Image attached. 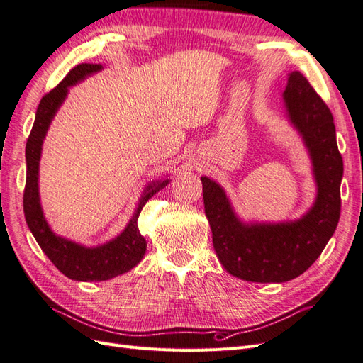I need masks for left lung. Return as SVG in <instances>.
Listing matches in <instances>:
<instances>
[{
  "instance_id": "obj_1",
  "label": "left lung",
  "mask_w": 363,
  "mask_h": 363,
  "mask_svg": "<svg viewBox=\"0 0 363 363\" xmlns=\"http://www.w3.org/2000/svg\"><path fill=\"white\" fill-rule=\"evenodd\" d=\"M284 103L311 151L318 184L316 201L301 219L245 225L235 216L221 186L201 177L216 256L232 276L247 281L281 283L298 277L320 257L340 215L344 163L330 108L298 71L289 75Z\"/></svg>"
}]
</instances>
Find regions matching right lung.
<instances>
[{
  "mask_svg": "<svg viewBox=\"0 0 363 363\" xmlns=\"http://www.w3.org/2000/svg\"><path fill=\"white\" fill-rule=\"evenodd\" d=\"M101 69V65L82 63L74 67L65 79L42 96L36 112L35 124L31 127L27 139L26 159H27V179L24 188V215L28 228L38 240L39 247L47 257L54 263L65 276L79 281H101L119 276L130 271L142 260L147 250V240L142 238L138 228V216L142 207L152 195L163 189L168 180L150 184L144 195L140 196L133 218L127 228L112 242L98 248H84L71 240L54 235L42 215L38 192V171L42 150V140L45 138L48 125L54 113L68 94V87L83 80L86 75Z\"/></svg>",
  "mask_w": 363,
  "mask_h": 363,
  "instance_id": "1",
  "label": "right lung"
}]
</instances>
